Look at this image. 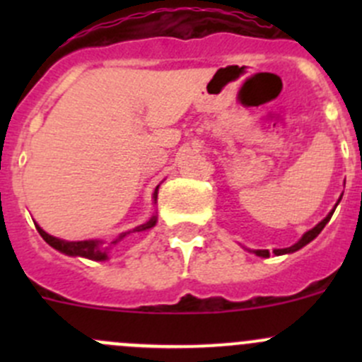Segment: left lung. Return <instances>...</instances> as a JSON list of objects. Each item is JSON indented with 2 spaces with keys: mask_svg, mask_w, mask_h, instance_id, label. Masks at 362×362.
<instances>
[{
  "mask_svg": "<svg viewBox=\"0 0 362 362\" xmlns=\"http://www.w3.org/2000/svg\"><path fill=\"white\" fill-rule=\"evenodd\" d=\"M334 208H337V206H334ZM333 214H334V210L331 211V214L327 215V217L324 218L322 222H319V224H317L315 228H313V229H310L308 233H305V235H303V238L299 240L298 243H294L293 247H289V249H276V250H273V254H275V255L291 254V252H296V250H299V249H301V247H305L306 243H310V242H312V240L315 238V236L319 235L320 231H322V229H324V226H326L327 222L331 221V217H333ZM254 252H255V255H261V257H269V252H268V250H254Z\"/></svg>",
  "mask_w": 362,
  "mask_h": 362,
  "instance_id": "left-lung-1",
  "label": "left lung"
}]
</instances>
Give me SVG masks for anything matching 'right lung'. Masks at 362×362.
Masks as SVG:
<instances>
[{
	"label": "right lung",
	"mask_w": 362,
	"mask_h": 362,
	"mask_svg": "<svg viewBox=\"0 0 362 362\" xmlns=\"http://www.w3.org/2000/svg\"><path fill=\"white\" fill-rule=\"evenodd\" d=\"M158 189L156 187V192H154V202L158 199ZM156 215L151 218L148 222H145V224L138 226V228H134L133 231H127V233H122V235L117 236L115 240L110 243L108 247L115 245V243H119L120 240L126 238L129 233H140V231H145V229H151L152 226H156ZM36 229H38L40 236H42L43 240H45L47 243H49L50 247H54L56 250L63 252V254H68V255H80V257H87V259H94V261H105L107 259V250L108 247H103L101 245V242H98V240H87V242H63V240L59 238H54V236H50L49 233L43 231L40 226H36Z\"/></svg>",
	"instance_id": "1"
}]
</instances>
